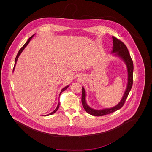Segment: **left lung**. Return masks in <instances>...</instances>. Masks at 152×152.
I'll list each match as a JSON object with an SVG mask.
<instances>
[{
  "label": "left lung",
  "mask_w": 152,
  "mask_h": 152,
  "mask_svg": "<svg viewBox=\"0 0 152 152\" xmlns=\"http://www.w3.org/2000/svg\"><path fill=\"white\" fill-rule=\"evenodd\" d=\"M113 40V47L111 53H115V56L119 57L122 59L127 66L128 71V83L126 90L123 95L121 101L115 107L110 108H105L101 110H97L91 108L86 102V92L84 88L82 87V104L84 109L87 113L89 114L95 116H104L107 114L114 112L118 109L121 108L125 104V102L129 95V93L131 90V88L133 84V64L132 60L130 57L128 50L125 45L121 40H118L117 38L112 36Z\"/></svg>",
  "instance_id": "left-lung-1"
}]
</instances>
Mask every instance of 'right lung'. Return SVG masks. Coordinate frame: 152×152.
<instances>
[{"mask_svg":"<svg viewBox=\"0 0 152 152\" xmlns=\"http://www.w3.org/2000/svg\"><path fill=\"white\" fill-rule=\"evenodd\" d=\"M35 35V34H33V36H31L28 39V40L27 41V42L26 43L24 44V45L22 47V48H20V50L19 51V52H18V55H17V56H16V59H15V66H14V68H13V71H14V69H15V66H16V63H17V61H18V58H19V56L20 55V54L22 53V51L24 50V49L26 48V47L28 45V44L29 43V42H30V41L31 40V39L33 37V36ZM69 86V85H68V86H66V87H64V88H63L62 89H61V92H60V95H59V96H60V95L61 94V93L63 92V91H64L65 89L68 88V87ZM59 107H60V101L58 102V105H57V108H56V109L54 110V111H53L52 112H51V113H50L49 114H48V115H52V114H53V113H54L59 108ZM45 115V116H46Z\"/></svg>","mask_w":152,"mask_h":152,"instance_id":"add662e5","label":"right lung"}]
</instances>
